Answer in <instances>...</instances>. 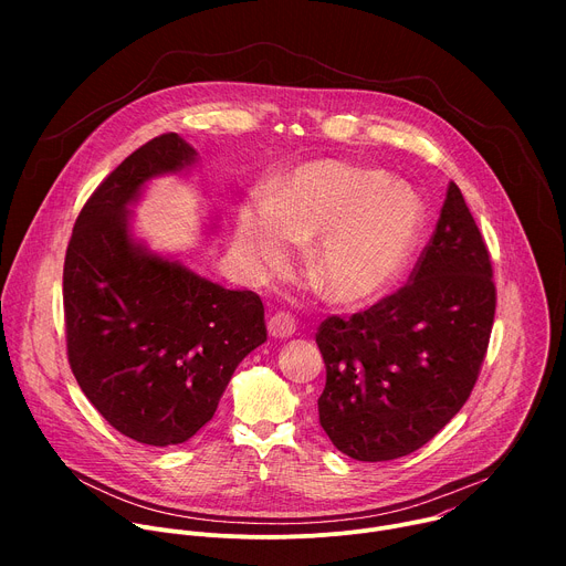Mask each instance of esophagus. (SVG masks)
<instances>
[{
    "instance_id": "esophagus-1",
    "label": "esophagus",
    "mask_w": 566,
    "mask_h": 566,
    "mask_svg": "<svg viewBox=\"0 0 566 566\" xmlns=\"http://www.w3.org/2000/svg\"><path fill=\"white\" fill-rule=\"evenodd\" d=\"M269 334L273 338H291L295 334V317L291 313H275L271 319H269Z\"/></svg>"
}]
</instances>
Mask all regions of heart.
Listing matches in <instances>:
<instances>
[{
    "mask_svg": "<svg viewBox=\"0 0 566 566\" xmlns=\"http://www.w3.org/2000/svg\"><path fill=\"white\" fill-rule=\"evenodd\" d=\"M421 226L423 210L410 188L325 158L297 168L271 199L241 206L237 247L253 269L282 271L295 241L319 235L311 258L315 286L336 304H360L394 284Z\"/></svg>",
    "mask_w": 566,
    "mask_h": 566,
    "instance_id": "obj_1",
    "label": "heart"
}]
</instances>
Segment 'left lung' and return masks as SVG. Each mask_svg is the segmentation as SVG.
I'll use <instances>...</instances> for the list:
<instances>
[{
    "label": "left lung",
    "instance_id": "1",
    "mask_svg": "<svg viewBox=\"0 0 566 566\" xmlns=\"http://www.w3.org/2000/svg\"><path fill=\"white\" fill-rule=\"evenodd\" d=\"M495 304L489 249L450 184L410 282L352 317L329 315L315 334L327 367L317 415L332 443L358 461L426 446L476 382Z\"/></svg>",
    "mask_w": 566,
    "mask_h": 566
}]
</instances>
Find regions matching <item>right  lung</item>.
<instances>
[{
	"label": "right lung",
	"instance_id": "obj_1",
	"mask_svg": "<svg viewBox=\"0 0 566 566\" xmlns=\"http://www.w3.org/2000/svg\"><path fill=\"white\" fill-rule=\"evenodd\" d=\"M195 158L179 134L132 151L80 210L62 273L80 389L120 434L160 448L195 437L237 365L266 343L258 293L223 289L132 237L129 206L143 186Z\"/></svg>",
	"mask_w": 566,
	"mask_h": 566
}]
</instances>
